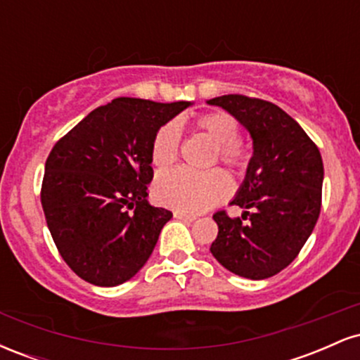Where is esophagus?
Returning a JSON list of instances; mask_svg holds the SVG:
<instances>
[{
	"label": "esophagus",
	"mask_w": 360,
	"mask_h": 360,
	"mask_svg": "<svg viewBox=\"0 0 360 360\" xmlns=\"http://www.w3.org/2000/svg\"><path fill=\"white\" fill-rule=\"evenodd\" d=\"M174 218H176V220H183V221H194V220H196V217H194V214H188V213H183V212H174Z\"/></svg>",
	"instance_id": "1"
}]
</instances>
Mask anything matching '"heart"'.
Listing matches in <instances>:
<instances>
[{
  "label": "heart",
  "mask_w": 360,
  "mask_h": 360,
  "mask_svg": "<svg viewBox=\"0 0 360 360\" xmlns=\"http://www.w3.org/2000/svg\"><path fill=\"white\" fill-rule=\"evenodd\" d=\"M201 130L217 146V157L229 167H240L245 162V150L238 140V125L233 117L223 111L201 115L196 120ZM181 130L176 123H166L157 130L150 147L152 164L157 169H167L176 162L179 154ZM230 193V183L223 172H194L174 169L157 176L154 198L160 205L184 213H201L212 208Z\"/></svg>",
  "instance_id": "1"
}]
</instances>
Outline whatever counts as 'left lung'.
Segmentation results:
<instances>
[{"label": "left lung", "mask_w": 360, "mask_h": 360, "mask_svg": "<svg viewBox=\"0 0 360 360\" xmlns=\"http://www.w3.org/2000/svg\"><path fill=\"white\" fill-rule=\"evenodd\" d=\"M206 103L232 115L252 139L245 177L232 200L243 208L242 218L213 214L218 235L210 252L233 274L267 279L296 259L315 229L323 184L320 150L269 101L225 94Z\"/></svg>", "instance_id": "1"}]
</instances>
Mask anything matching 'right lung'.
Returning a JSON list of instances; mask_svg holds the SVG:
<instances>
[{"instance_id":"obj_1","label":"right lung","mask_w":360,"mask_h":360,"mask_svg":"<svg viewBox=\"0 0 360 360\" xmlns=\"http://www.w3.org/2000/svg\"><path fill=\"white\" fill-rule=\"evenodd\" d=\"M191 105L117 98L53 146L40 200L59 254L81 279L118 286L150 257L172 218L147 200L152 140Z\"/></svg>"}]
</instances>
